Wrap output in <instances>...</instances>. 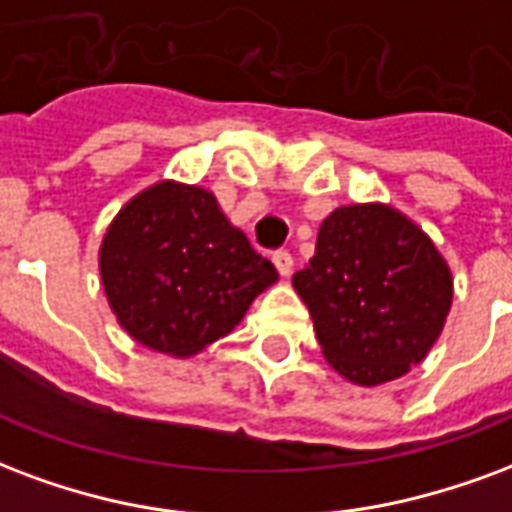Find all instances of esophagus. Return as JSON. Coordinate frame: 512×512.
<instances>
[{"label":"esophagus","instance_id":"esophagus-1","mask_svg":"<svg viewBox=\"0 0 512 512\" xmlns=\"http://www.w3.org/2000/svg\"><path fill=\"white\" fill-rule=\"evenodd\" d=\"M271 260H274L276 271H279L282 276L293 274V255H290L287 249H279V252H274V257H271Z\"/></svg>","mask_w":512,"mask_h":512}]
</instances>
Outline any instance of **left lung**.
I'll list each match as a JSON object with an SVG mask.
<instances>
[{"mask_svg": "<svg viewBox=\"0 0 512 512\" xmlns=\"http://www.w3.org/2000/svg\"><path fill=\"white\" fill-rule=\"evenodd\" d=\"M293 287L309 306L325 361L355 385L396 380L423 361L453 301L437 246L382 203L336 208Z\"/></svg>", "mask_w": 512, "mask_h": 512, "instance_id": "left-lung-1", "label": "left lung"}]
</instances>
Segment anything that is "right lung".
I'll use <instances>...</instances> for the list:
<instances>
[{"label":"right lung","instance_id":"obj_1","mask_svg":"<svg viewBox=\"0 0 512 512\" xmlns=\"http://www.w3.org/2000/svg\"><path fill=\"white\" fill-rule=\"evenodd\" d=\"M102 287L132 339L195 355L241 323L276 268L200 187L160 181L132 198L100 246Z\"/></svg>","mask_w":512,"mask_h":512}]
</instances>
